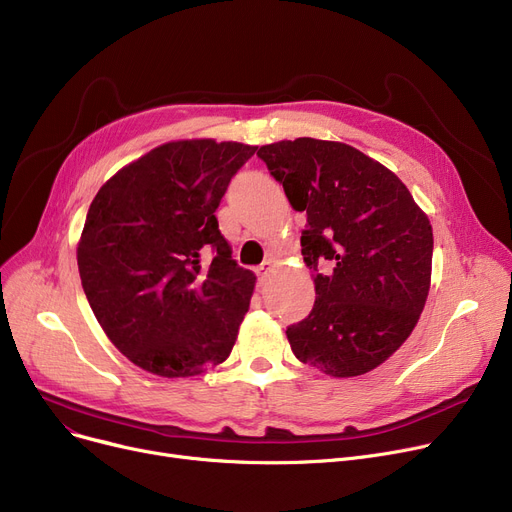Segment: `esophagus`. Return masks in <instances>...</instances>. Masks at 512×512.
<instances>
[{
  "label": "esophagus",
  "mask_w": 512,
  "mask_h": 512,
  "mask_svg": "<svg viewBox=\"0 0 512 512\" xmlns=\"http://www.w3.org/2000/svg\"><path fill=\"white\" fill-rule=\"evenodd\" d=\"M274 267H276V263H274L272 259H265V261L257 267V276H259V282H261V284L265 282V278H267V276L272 274Z\"/></svg>",
  "instance_id": "1"
}]
</instances>
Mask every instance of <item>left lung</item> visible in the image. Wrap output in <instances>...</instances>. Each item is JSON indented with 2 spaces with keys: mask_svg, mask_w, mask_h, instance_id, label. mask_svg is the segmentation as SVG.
I'll return each mask as SVG.
<instances>
[{
  "mask_svg": "<svg viewBox=\"0 0 512 512\" xmlns=\"http://www.w3.org/2000/svg\"><path fill=\"white\" fill-rule=\"evenodd\" d=\"M292 209L315 305L286 330L294 357L332 378L388 361L415 330L432 284L434 232L402 180L359 149L311 137L257 149ZM325 270H320V265Z\"/></svg>",
  "mask_w": 512,
  "mask_h": 512,
  "instance_id": "left-lung-1",
  "label": "left lung"
}]
</instances>
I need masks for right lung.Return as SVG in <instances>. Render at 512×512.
<instances>
[{"label": "right lung", "instance_id": "1", "mask_svg": "<svg viewBox=\"0 0 512 512\" xmlns=\"http://www.w3.org/2000/svg\"><path fill=\"white\" fill-rule=\"evenodd\" d=\"M257 147L182 139L130 161L95 195L76 259L118 351L159 378H191L232 353L255 290L215 209Z\"/></svg>", "mask_w": 512, "mask_h": 512}]
</instances>
